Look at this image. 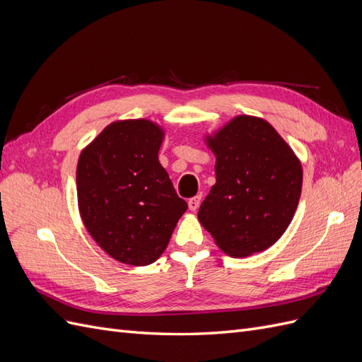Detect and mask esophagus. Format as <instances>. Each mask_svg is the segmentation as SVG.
I'll use <instances>...</instances> for the list:
<instances>
[{"label":"esophagus","instance_id":"1","mask_svg":"<svg viewBox=\"0 0 362 362\" xmlns=\"http://www.w3.org/2000/svg\"><path fill=\"white\" fill-rule=\"evenodd\" d=\"M201 199H202V196L201 194H198V196H194V198H192V199H189V208L192 211H196L199 208V204H201Z\"/></svg>","mask_w":362,"mask_h":362}]
</instances>
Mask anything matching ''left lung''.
<instances>
[{"label":"left lung","mask_w":362,"mask_h":362,"mask_svg":"<svg viewBox=\"0 0 362 362\" xmlns=\"http://www.w3.org/2000/svg\"><path fill=\"white\" fill-rule=\"evenodd\" d=\"M205 144L216 156V184L198 218L226 255H254L286 233L302 192V164L267 120L240 115Z\"/></svg>","instance_id":"left-lung-1"}]
</instances>
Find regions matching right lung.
<instances>
[{
	"label": "right lung",
	"instance_id": "right-lung-1",
	"mask_svg": "<svg viewBox=\"0 0 362 362\" xmlns=\"http://www.w3.org/2000/svg\"><path fill=\"white\" fill-rule=\"evenodd\" d=\"M164 136L149 119L115 120L81 151L76 164L78 210L87 233L124 264L157 261L187 210L158 161Z\"/></svg>",
	"mask_w": 362,
	"mask_h": 362
}]
</instances>
